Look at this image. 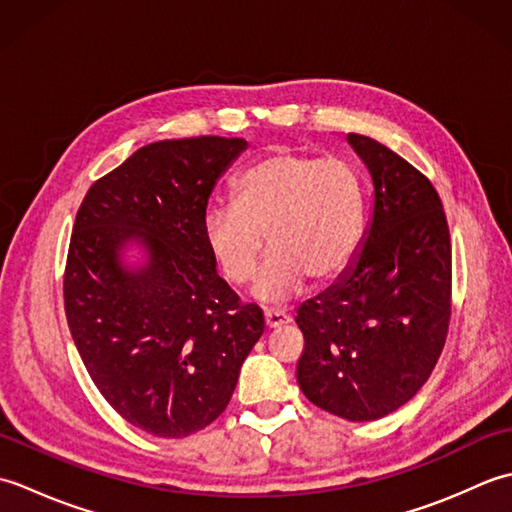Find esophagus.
Masks as SVG:
<instances>
[{
  "label": "esophagus",
  "instance_id": "esophagus-1",
  "mask_svg": "<svg viewBox=\"0 0 512 512\" xmlns=\"http://www.w3.org/2000/svg\"><path fill=\"white\" fill-rule=\"evenodd\" d=\"M264 321H266V328H281V325H286L290 321V314L284 310L268 308L264 312Z\"/></svg>",
  "mask_w": 512,
  "mask_h": 512
}]
</instances>
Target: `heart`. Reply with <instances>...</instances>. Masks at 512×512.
I'll list each match as a JSON object with an SVG mask.
<instances>
[{"label": "heart", "instance_id": "heart-1", "mask_svg": "<svg viewBox=\"0 0 512 512\" xmlns=\"http://www.w3.org/2000/svg\"><path fill=\"white\" fill-rule=\"evenodd\" d=\"M363 187L350 162L279 149L253 162L233 184V204L202 220L204 244L226 284L242 286L262 255L255 297L286 301L310 277H339L361 242Z\"/></svg>", "mask_w": 512, "mask_h": 512}]
</instances>
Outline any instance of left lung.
I'll return each instance as SVG.
<instances>
[{
  "label": "left lung",
  "instance_id": "left-lung-1",
  "mask_svg": "<svg viewBox=\"0 0 512 512\" xmlns=\"http://www.w3.org/2000/svg\"><path fill=\"white\" fill-rule=\"evenodd\" d=\"M374 182V215L341 279L297 310V380L314 405L365 422L427 383L451 321V237L429 178L378 140L347 134Z\"/></svg>",
  "mask_w": 512,
  "mask_h": 512
}]
</instances>
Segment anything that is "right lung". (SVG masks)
Wrapping results in <instances>:
<instances>
[{
	"mask_svg": "<svg viewBox=\"0 0 512 512\" xmlns=\"http://www.w3.org/2000/svg\"><path fill=\"white\" fill-rule=\"evenodd\" d=\"M242 138L198 136L140 147L96 180L76 213L63 273L65 317L94 385L116 413L158 438L220 416L264 312L217 275L202 220ZM129 238L150 262L127 271Z\"/></svg>",
	"mask_w": 512,
	"mask_h": 512,
	"instance_id": "add662e5",
	"label": "right lung"
}]
</instances>
